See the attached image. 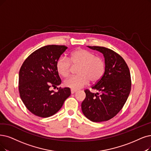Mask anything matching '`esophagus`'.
Returning <instances> with one entry per match:
<instances>
[{
	"instance_id": "34e87169",
	"label": "esophagus",
	"mask_w": 151,
	"mask_h": 151,
	"mask_svg": "<svg viewBox=\"0 0 151 151\" xmlns=\"http://www.w3.org/2000/svg\"><path fill=\"white\" fill-rule=\"evenodd\" d=\"M70 92H71L72 94H73V93H76L77 92V90H74V89H71L70 90Z\"/></svg>"
}]
</instances>
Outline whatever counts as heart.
Returning <instances> with one entry per match:
<instances>
[{"label": "heart", "mask_w": 151, "mask_h": 151, "mask_svg": "<svg viewBox=\"0 0 151 151\" xmlns=\"http://www.w3.org/2000/svg\"><path fill=\"white\" fill-rule=\"evenodd\" d=\"M69 61L64 57L60 58L56 63V69L63 77L69 76L72 65L78 67L76 76L70 77L64 81V86L74 90L83 87L89 81L93 83L98 82L105 72V62L103 59L95 56V54L87 50L78 49L72 52Z\"/></svg>", "instance_id": "1"}]
</instances>
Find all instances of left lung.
I'll return each instance as SVG.
<instances>
[{"instance_id":"8db88e82","label":"left lung","mask_w":151,"mask_h":151,"mask_svg":"<svg viewBox=\"0 0 151 151\" xmlns=\"http://www.w3.org/2000/svg\"><path fill=\"white\" fill-rule=\"evenodd\" d=\"M103 54L105 72L92 88L100 92L93 93L86 90V97L82 101V113L93 122L108 121L122 109L131 91L129 68L123 58L108 48L88 46Z\"/></svg>"}]
</instances>
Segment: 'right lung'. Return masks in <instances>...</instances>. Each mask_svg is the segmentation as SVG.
I'll list each match as a JSON object with an SVG mask.
<instances>
[{
	"instance_id": "1",
	"label": "right lung",
	"mask_w": 151,
	"mask_h": 151,
	"mask_svg": "<svg viewBox=\"0 0 151 151\" xmlns=\"http://www.w3.org/2000/svg\"><path fill=\"white\" fill-rule=\"evenodd\" d=\"M68 47L47 45L31 54L23 63L19 72L20 98L27 109L35 115L50 117L63 106L70 95L68 87L50 90L61 83L56 63Z\"/></svg>"
}]
</instances>
